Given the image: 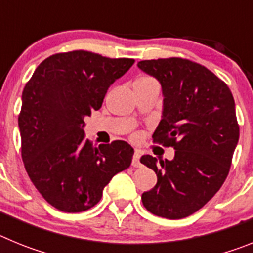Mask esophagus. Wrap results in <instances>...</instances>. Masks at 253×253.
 Returning a JSON list of instances; mask_svg holds the SVG:
<instances>
[{
  "label": "esophagus",
  "instance_id": "34e87169",
  "mask_svg": "<svg viewBox=\"0 0 253 253\" xmlns=\"http://www.w3.org/2000/svg\"><path fill=\"white\" fill-rule=\"evenodd\" d=\"M140 152L135 151L133 154V160H131V166L133 167H139L142 163H140Z\"/></svg>",
  "mask_w": 253,
  "mask_h": 253
}]
</instances>
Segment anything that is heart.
Returning <instances> with one entry per match:
<instances>
[{
	"label": "heart",
	"mask_w": 253,
	"mask_h": 253,
	"mask_svg": "<svg viewBox=\"0 0 253 253\" xmlns=\"http://www.w3.org/2000/svg\"><path fill=\"white\" fill-rule=\"evenodd\" d=\"M139 80H142V81H143V80H152V78H148V77H143V78H139Z\"/></svg>",
	"instance_id": "b5f03b06"
}]
</instances>
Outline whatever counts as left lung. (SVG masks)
Wrapping results in <instances>:
<instances>
[{
    "label": "left lung",
    "mask_w": 253,
    "mask_h": 253,
    "mask_svg": "<svg viewBox=\"0 0 253 253\" xmlns=\"http://www.w3.org/2000/svg\"><path fill=\"white\" fill-rule=\"evenodd\" d=\"M138 67L157 78L165 97L153 142L175 149L172 161L140 158L157 175L142 203L154 215L186 218L215 195L231 169L240 138L233 95L207 67L184 58L140 60Z\"/></svg>",
    "instance_id": "8db88e82"
}]
</instances>
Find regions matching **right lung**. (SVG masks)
<instances>
[{"mask_svg":"<svg viewBox=\"0 0 253 253\" xmlns=\"http://www.w3.org/2000/svg\"><path fill=\"white\" fill-rule=\"evenodd\" d=\"M133 63L87 50L57 53L38 66L24 87L21 157L34 186L55 209H91L111 178L130 166L134 149L128 143L92 147L84 128V118L99 110L107 88Z\"/></svg>","mask_w":253,"mask_h":253,"instance_id":"obj_1","label":"right lung"}]
</instances>
